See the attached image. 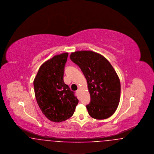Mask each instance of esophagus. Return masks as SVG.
<instances>
[{"instance_id":"esophagus-1","label":"esophagus","mask_w":154,"mask_h":154,"mask_svg":"<svg viewBox=\"0 0 154 154\" xmlns=\"http://www.w3.org/2000/svg\"><path fill=\"white\" fill-rule=\"evenodd\" d=\"M76 92H77V94H78V95H80V89H78L77 91H76Z\"/></svg>"}]
</instances>
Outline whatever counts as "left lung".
<instances>
[{"label": "left lung", "mask_w": 154, "mask_h": 154, "mask_svg": "<svg viewBox=\"0 0 154 154\" xmlns=\"http://www.w3.org/2000/svg\"><path fill=\"white\" fill-rule=\"evenodd\" d=\"M70 58L87 81L91 101L86 107L89 116L96 119L111 117L117 109L121 94L120 81L113 67L102 55L91 51L74 52Z\"/></svg>", "instance_id": "1"}]
</instances>
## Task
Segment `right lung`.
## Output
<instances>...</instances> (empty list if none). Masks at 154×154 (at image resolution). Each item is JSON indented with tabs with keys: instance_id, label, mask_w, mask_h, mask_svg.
<instances>
[{
	"instance_id": "add662e5",
	"label": "right lung",
	"mask_w": 154,
	"mask_h": 154,
	"mask_svg": "<svg viewBox=\"0 0 154 154\" xmlns=\"http://www.w3.org/2000/svg\"><path fill=\"white\" fill-rule=\"evenodd\" d=\"M68 53L55 55L40 66L33 81L37 103L49 120L59 122L73 115L77 96L63 81Z\"/></svg>"
}]
</instances>
